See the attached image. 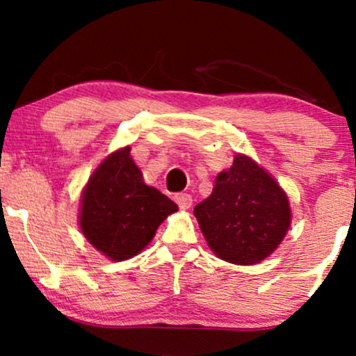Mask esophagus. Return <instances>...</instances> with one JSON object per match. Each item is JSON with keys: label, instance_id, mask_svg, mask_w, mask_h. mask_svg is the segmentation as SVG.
<instances>
[{"label": "esophagus", "instance_id": "obj_1", "mask_svg": "<svg viewBox=\"0 0 356 356\" xmlns=\"http://www.w3.org/2000/svg\"><path fill=\"white\" fill-rule=\"evenodd\" d=\"M174 201L177 202V206L181 207V209H189L192 206V195L187 194V192H181V194L174 195Z\"/></svg>", "mask_w": 356, "mask_h": 356}]
</instances>
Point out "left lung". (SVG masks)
I'll return each instance as SVG.
<instances>
[{
	"label": "left lung",
	"instance_id": "8db88e82",
	"mask_svg": "<svg viewBox=\"0 0 356 356\" xmlns=\"http://www.w3.org/2000/svg\"><path fill=\"white\" fill-rule=\"evenodd\" d=\"M194 216L212 252L244 266L271 254L291 224L286 192L243 154L216 177L212 194L194 207Z\"/></svg>",
	"mask_w": 356,
	"mask_h": 356
}]
</instances>
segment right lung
Returning a JSON list of instances; mask_svg holds the SVG:
<instances>
[{"mask_svg": "<svg viewBox=\"0 0 356 356\" xmlns=\"http://www.w3.org/2000/svg\"><path fill=\"white\" fill-rule=\"evenodd\" d=\"M175 211L177 204L147 186L130 147H124L90 175L81 192L80 229L97 251L112 261H124L138 254Z\"/></svg>", "mask_w": 356, "mask_h": 356, "instance_id": "add662e5", "label": "right lung"}]
</instances>
